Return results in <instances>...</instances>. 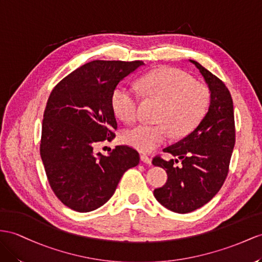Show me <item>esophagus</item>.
Segmentation results:
<instances>
[{
	"instance_id": "obj_1",
	"label": "esophagus",
	"mask_w": 262,
	"mask_h": 262,
	"mask_svg": "<svg viewBox=\"0 0 262 262\" xmlns=\"http://www.w3.org/2000/svg\"><path fill=\"white\" fill-rule=\"evenodd\" d=\"M140 159H142V162H144L145 164H148V165H150V164H151V159H150V157H149V156H147V155H145V154H142V155H140Z\"/></svg>"
}]
</instances>
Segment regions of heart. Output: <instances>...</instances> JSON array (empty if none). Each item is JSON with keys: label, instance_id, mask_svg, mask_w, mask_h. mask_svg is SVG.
<instances>
[{"label": "heart", "instance_id": "1", "mask_svg": "<svg viewBox=\"0 0 262 262\" xmlns=\"http://www.w3.org/2000/svg\"><path fill=\"white\" fill-rule=\"evenodd\" d=\"M138 92L148 99L160 102L156 125L139 124L123 134V142L140 151H150L175 136L190 133L201 122L210 104V92L204 84L193 82L182 71L164 67L146 74L136 84ZM112 107L125 123L138 116L139 94L120 85L114 91Z\"/></svg>", "mask_w": 262, "mask_h": 262}]
</instances>
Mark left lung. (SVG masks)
<instances>
[{
  "mask_svg": "<svg viewBox=\"0 0 262 262\" xmlns=\"http://www.w3.org/2000/svg\"><path fill=\"white\" fill-rule=\"evenodd\" d=\"M199 70L210 91V105L206 116L189 135L166 147L165 152L178 159L166 160L160 155L152 164L166 169V184L154 190V196L167 209L187 213L210 201L220 190L229 171L236 142L233 104L225 83L198 62Z\"/></svg>",
  "mask_w": 262,
  "mask_h": 262,
  "instance_id": "8db88e82",
  "label": "left lung"
}]
</instances>
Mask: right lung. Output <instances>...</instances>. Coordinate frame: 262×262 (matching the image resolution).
Segmentation results:
<instances>
[{
	"label": "right lung",
	"instance_id": "1",
	"mask_svg": "<svg viewBox=\"0 0 262 262\" xmlns=\"http://www.w3.org/2000/svg\"><path fill=\"white\" fill-rule=\"evenodd\" d=\"M143 61H92L69 74L50 94L39 145L52 190L71 209L89 212L103 206L124 172L139 163L129 146L108 156L94 146L115 137L112 96L117 84Z\"/></svg>",
	"mask_w": 262,
	"mask_h": 262
}]
</instances>
